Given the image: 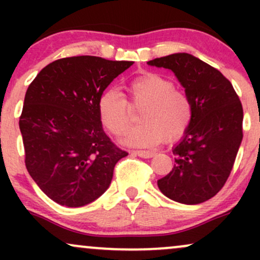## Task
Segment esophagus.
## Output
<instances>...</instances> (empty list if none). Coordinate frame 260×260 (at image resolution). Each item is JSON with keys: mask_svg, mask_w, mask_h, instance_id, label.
Instances as JSON below:
<instances>
[{"mask_svg": "<svg viewBox=\"0 0 260 260\" xmlns=\"http://www.w3.org/2000/svg\"><path fill=\"white\" fill-rule=\"evenodd\" d=\"M132 154L137 155V156L143 157V159H149V157H153L155 155L154 151H145V150H136V151H132Z\"/></svg>", "mask_w": 260, "mask_h": 260, "instance_id": "1", "label": "esophagus"}]
</instances>
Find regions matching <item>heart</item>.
<instances>
[{
	"label": "heart",
	"instance_id": "b5f03b06",
	"mask_svg": "<svg viewBox=\"0 0 260 260\" xmlns=\"http://www.w3.org/2000/svg\"><path fill=\"white\" fill-rule=\"evenodd\" d=\"M131 103L143 106L142 123L129 129L122 139L128 147L149 148L164 139L176 140L184 134L192 121V104L183 91L161 74L145 72L127 83ZM98 115L109 132L122 136L129 124V112L123 96L115 89H106L96 104Z\"/></svg>",
	"mask_w": 260,
	"mask_h": 260
}]
</instances>
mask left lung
<instances>
[{"label":"left lung","mask_w":260,"mask_h":260,"mask_svg":"<svg viewBox=\"0 0 260 260\" xmlns=\"http://www.w3.org/2000/svg\"><path fill=\"white\" fill-rule=\"evenodd\" d=\"M174 72L192 104V121L172 148V171L157 181L164 196L187 205L213 198L228 181L242 142L243 109L221 72L186 52L147 62Z\"/></svg>","instance_id":"1"}]
</instances>
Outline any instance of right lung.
I'll use <instances>...</instances> for the list:
<instances>
[{"instance_id": "obj_1", "label": "right lung", "mask_w": 260, "mask_h": 260, "mask_svg": "<svg viewBox=\"0 0 260 260\" xmlns=\"http://www.w3.org/2000/svg\"><path fill=\"white\" fill-rule=\"evenodd\" d=\"M132 61L76 56L53 61L25 92L19 120L25 166L59 205L78 208L106 192L113 169L127 156L103 129L100 94Z\"/></svg>"}]
</instances>
